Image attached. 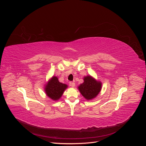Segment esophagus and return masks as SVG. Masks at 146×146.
I'll return each instance as SVG.
<instances>
[{
	"label": "esophagus",
	"instance_id": "esophagus-1",
	"mask_svg": "<svg viewBox=\"0 0 146 146\" xmlns=\"http://www.w3.org/2000/svg\"><path fill=\"white\" fill-rule=\"evenodd\" d=\"M70 85L71 86L72 88H74L75 86H76V83H75L73 82H70Z\"/></svg>",
	"mask_w": 146,
	"mask_h": 146
}]
</instances>
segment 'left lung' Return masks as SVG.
<instances>
[{
    "label": "left lung",
    "instance_id": "left-lung-1",
    "mask_svg": "<svg viewBox=\"0 0 146 146\" xmlns=\"http://www.w3.org/2000/svg\"><path fill=\"white\" fill-rule=\"evenodd\" d=\"M84 82L78 88L82 95L88 100L95 98L101 91L102 83L91 76L84 77Z\"/></svg>",
    "mask_w": 146,
    "mask_h": 146
}]
</instances>
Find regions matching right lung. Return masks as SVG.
<instances>
[{
    "mask_svg": "<svg viewBox=\"0 0 146 146\" xmlns=\"http://www.w3.org/2000/svg\"><path fill=\"white\" fill-rule=\"evenodd\" d=\"M67 88V85L60 82L57 77L53 76L47 83L44 90L48 98L54 100H57L60 99Z\"/></svg>",
    "mask_w": 146,
    "mask_h": 146,
    "instance_id": "right-lung-1",
    "label": "right lung"
}]
</instances>
